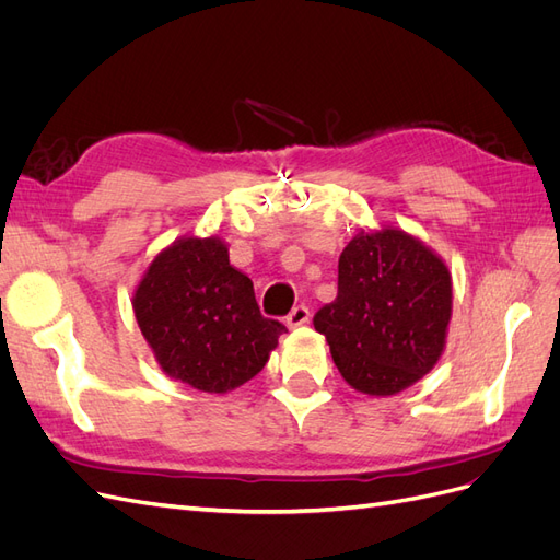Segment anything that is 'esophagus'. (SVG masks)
<instances>
[{"instance_id": "esophagus-1", "label": "esophagus", "mask_w": 560, "mask_h": 560, "mask_svg": "<svg viewBox=\"0 0 560 560\" xmlns=\"http://www.w3.org/2000/svg\"><path fill=\"white\" fill-rule=\"evenodd\" d=\"M308 319H311V311L306 306H296L290 315H287V327H290V329L303 327Z\"/></svg>"}]
</instances>
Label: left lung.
Here are the masks:
<instances>
[{
    "mask_svg": "<svg viewBox=\"0 0 560 560\" xmlns=\"http://www.w3.org/2000/svg\"><path fill=\"white\" fill-rule=\"evenodd\" d=\"M453 313L446 261L397 226L358 229L338 257V294L313 325L343 381L389 397L442 360Z\"/></svg>",
    "mask_w": 560,
    "mask_h": 560,
    "instance_id": "left-lung-1",
    "label": "left lung"
}]
</instances>
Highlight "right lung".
Masks as SVG:
<instances>
[{
    "mask_svg": "<svg viewBox=\"0 0 560 560\" xmlns=\"http://www.w3.org/2000/svg\"><path fill=\"white\" fill-rule=\"evenodd\" d=\"M132 311L163 374L210 395L257 376L287 331L261 315L219 235L186 233L163 247L135 287Z\"/></svg>",
    "mask_w": 560,
    "mask_h": 560,
    "instance_id": "1",
    "label": "right lung"
}]
</instances>
